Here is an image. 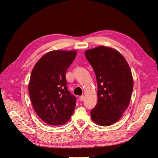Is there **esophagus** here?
<instances>
[{
  "label": "esophagus",
  "mask_w": 158,
  "mask_h": 158,
  "mask_svg": "<svg viewBox=\"0 0 158 158\" xmlns=\"http://www.w3.org/2000/svg\"><path fill=\"white\" fill-rule=\"evenodd\" d=\"M79 99H80V101H83L85 100V96H84V95L80 96V97H79Z\"/></svg>",
  "instance_id": "esophagus-1"
}]
</instances>
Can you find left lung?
Segmentation results:
<instances>
[{"mask_svg":"<svg viewBox=\"0 0 158 158\" xmlns=\"http://www.w3.org/2000/svg\"><path fill=\"white\" fill-rule=\"evenodd\" d=\"M85 56L98 83V103L91 118L96 124L110 126L119 121L129 105L134 86L131 70L124 57L111 48L87 50Z\"/></svg>","mask_w":158,"mask_h":158,"instance_id":"obj_1","label":"left lung"}]
</instances>
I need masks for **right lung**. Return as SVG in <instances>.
I'll list each match as a JSON object with an SVG mask.
<instances>
[{
  "label": "right lung",
  "mask_w": 158,
  "mask_h": 158,
  "mask_svg": "<svg viewBox=\"0 0 158 158\" xmlns=\"http://www.w3.org/2000/svg\"><path fill=\"white\" fill-rule=\"evenodd\" d=\"M77 52L52 51L41 57L33 68L28 90L39 117L50 125H62L72 115L76 98L68 90L66 72Z\"/></svg>",
  "instance_id": "right-lung-1"
}]
</instances>
